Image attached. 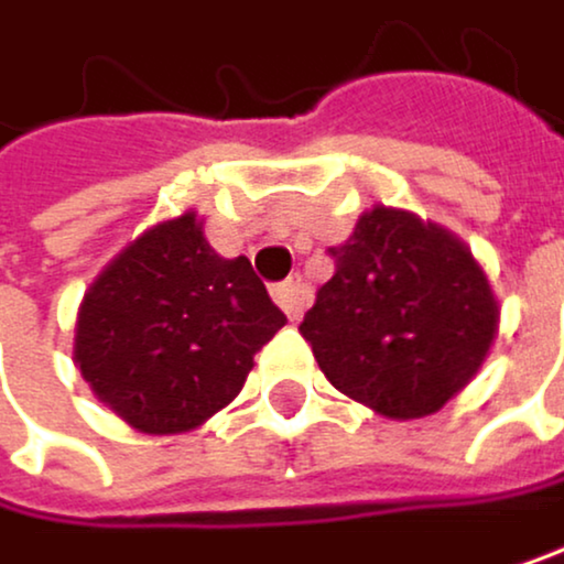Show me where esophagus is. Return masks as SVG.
<instances>
[{
  "instance_id": "esophagus-1",
  "label": "esophagus",
  "mask_w": 564,
  "mask_h": 564,
  "mask_svg": "<svg viewBox=\"0 0 564 564\" xmlns=\"http://www.w3.org/2000/svg\"><path fill=\"white\" fill-rule=\"evenodd\" d=\"M273 301L280 304V311H284L291 322H297L304 304H307V288L301 284V276H291V280H284V284H276L273 288Z\"/></svg>"
}]
</instances>
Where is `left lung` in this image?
Returning <instances> with one entry per match:
<instances>
[{"label":"left lung","mask_w":564,"mask_h":564,"mask_svg":"<svg viewBox=\"0 0 564 564\" xmlns=\"http://www.w3.org/2000/svg\"><path fill=\"white\" fill-rule=\"evenodd\" d=\"M301 322L335 390L383 417L445 408L490 352L500 307L466 242L411 212H362Z\"/></svg>","instance_id":"obj_1"}]
</instances>
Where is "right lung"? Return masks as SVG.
Wrapping results in <instances>:
<instances>
[{"label": "right lung", "mask_w": 564, "mask_h": 564, "mask_svg": "<svg viewBox=\"0 0 564 564\" xmlns=\"http://www.w3.org/2000/svg\"><path fill=\"white\" fill-rule=\"evenodd\" d=\"M288 325L246 257L208 246L195 212L160 221L95 276L74 362L95 397L147 435L205 424Z\"/></svg>", "instance_id": "obj_1"}]
</instances>
